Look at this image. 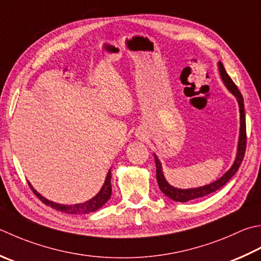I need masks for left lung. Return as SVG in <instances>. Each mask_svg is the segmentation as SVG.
Wrapping results in <instances>:
<instances>
[{"mask_svg":"<svg viewBox=\"0 0 261 261\" xmlns=\"http://www.w3.org/2000/svg\"><path fill=\"white\" fill-rule=\"evenodd\" d=\"M218 69H219V74H221V78L223 80L224 85L226 86V88L231 91V93L237 97V100L239 103L240 107V137H239V144H238V152L236 161H234L232 167L224 174L221 178H218L217 181L211 183V185L199 187V188H192V189H177L172 187L170 183H168L164 174H163L162 171V164L158 157L154 154L155 157V163H156V177H157V183L158 187L162 190V192L166 195L168 198H171L172 200L178 201V202H187L193 200V199L202 198L207 195H211V193L215 192L218 189L224 187L226 183L231 180V177L236 174L238 172L240 165L243 161L244 154H246V148H247V130H246V114H244V103H243V97L240 93L237 85L233 83L231 76L227 74L225 71V68L222 62H218Z\"/></svg>","mask_w":261,"mask_h":261,"instance_id":"8db88e82","label":"left lung"}]
</instances>
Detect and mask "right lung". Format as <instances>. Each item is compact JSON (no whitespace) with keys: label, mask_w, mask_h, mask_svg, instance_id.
<instances>
[{"label":"right lung","mask_w":261,"mask_h":261,"mask_svg":"<svg viewBox=\"0 0 261 261\" xmlns=\"http://www.w3.org/2000/svg\"><path fill=\"white\" fill-rule=\"evenodd\" d=\"M111 177H112V175H111V170H110L109 173H107L105 182H104L103 187H101L100 191L97 193L94 198H91L90 200L83 202V203H76V205H61V203L49 201L46 198H44L42 195H39V193L33 188V186L30 185V183H28V185L35 195L38 197L39 200L44 202L45 205L52 207L59 212L66 213V214H74V215H80V214L93 213V212L97 211V209H99L101 206L105 205V203L109 201V199L111 198V195H112Z\"/></svg>","instance_id":"1"}]
</instances>
